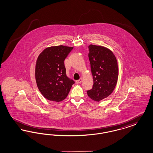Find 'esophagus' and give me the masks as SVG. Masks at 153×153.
<instances>
[{
  "label": "esophagus",
  "mask_w": 153,
  "mask_h": 153,
  "mask_svg": "<svg viewBox=\"0 0 153 153\" xmlns=\"http://www.w3.org/2000/svg\"><path fill=\"white\" fill-rule=\"evenodd\" d=\"M82 79H80L79 80H77L76 81V82L77 83V84H80V83H81L82 82Z\"/></svg>",
  "instance_id": "esophagus-1"
}]
</instances>
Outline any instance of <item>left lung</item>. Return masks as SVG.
Segmentation results:
<instances>
[{"label": "left lung", "mask_w": 153, "mask_h": 153, "mask_svg": "<svg viewBox=\"0 0 153 153\" xmlns=\"http://www.w3.org/2000/svg\"><path fill=\"white\" fill-rule=\"evenodd\" d=\"M88 48L94 85L87 92L91 99L99 102L109 96L116 87L119 74L117 61L113 52L105 47L90 45Z\"/></svg>", "instance_id": "1"}]
</instances>
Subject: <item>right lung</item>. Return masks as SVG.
<instances>
[{"instance_id":"right-lung-1","label":"right lung","mask_w":153,"mask_h":153,"mask_svg":"<svg viewBox=\"0 0 153 153\" xmlns=\"http://www.w3.org/2000/svg\"><path fill=\"white\" fill-rule=\"evenodd\" d=\"M73 47L63 45L45 49L36 59L35 76L36 85L46 99L64 100L74 83L66 74L64 60Z\"/></svg>"}]
</instances>
